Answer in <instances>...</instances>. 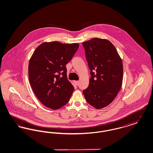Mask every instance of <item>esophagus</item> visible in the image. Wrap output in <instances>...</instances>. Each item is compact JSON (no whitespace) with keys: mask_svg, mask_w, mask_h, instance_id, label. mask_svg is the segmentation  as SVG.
Segmentation results:
<instances>
[{"mask_svg":"<svg viewBox=\"0 0 153 153\" xmlns=\"http://www.w3.org/2000/svg\"><path fill=\"white\" fill-rule=\"evenodd\" d=\"M74 83L75 85H78L79 84V81H74Z\"/></svg>","mask_w":153,"mask_h":153,"instance_id":"esophagus-1","label":"esophagus"}]
</instances>
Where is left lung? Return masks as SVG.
<instances>
[{"label": "left lung", "mask_w": 153, "mask_h": 153, "mask_svg": "<svg viewBox=\"0 0 153 153\" xmlns=\"http://www.w3.org/2000/svg\"><path fill=\"white\" fill-rule=\"evenodd\" d=\"M82 46L91 75L83 94L90 105L101 109L112 102L121 88L122 61L108 40L95 38L83 42Z\"/></svg>", "instance_id": "obj_1"}]
</instances>
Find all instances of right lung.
I'll use <instances>...</instances> for the list:
<instances>
[{
  "instance_id": "1",
  "label": "right lung",
  "mask_w": 153,
  "mask_h": 153,
  "mask_svg": "<svg viewBox=\"0 0 153 153\" xmlns=\"http://www.w3.org/2000/svg\"><path fill=\"white\" fill-rule=\"evenodd\" d=\"M79 46L54 41L41 44L34 51L29 64L30 84L46 107L59 109L69 102L74 87L68 80L66 65Z\"/></svg>"
}]
</instances>
